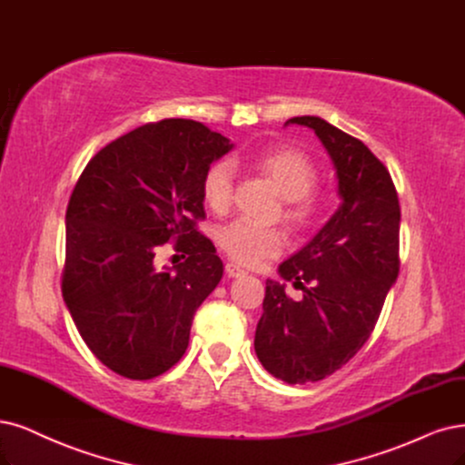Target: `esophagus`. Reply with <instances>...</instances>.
<instances>
[{"label":"esophagus","mask_w":465,"mask_h":465,"mask_svg":"<svg viewBox=\"0 0 465 465\" xmlns=\"http://www.w3.org/2000/svg\"><path fill=\"white\" fill-rule=\"evenodd\" d=\"M226 273H228V278H243L247 272H245L243 268H239V266L233 264V262H228V264H226Z\"/></svg>","instance_id":"esophagus-1"}]
</instances>
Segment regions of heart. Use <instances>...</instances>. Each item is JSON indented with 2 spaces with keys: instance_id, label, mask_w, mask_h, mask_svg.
<instances>
[{
  "instance_id": "1",
  "label": "heart",
  "mask_w": 465,
  "mask_h": 465,
  "mask_svg": "<svg viewBox=\"0 0 465 465\" xmlns=\"http://www.w3.org/2000/svg\"><path fill=\"white\" fill-rule=\"evenodd\" d=\"M256 168L273 182L285 203V220L295 230H306L316 218L318 199L311 193L318 183L316 164L301 151L276 147L262 151ZM235 166L222 159L203 176V201L216 214H223L233 199ZM216 242L230 259L243 266H261L283 251L285 237L276 228H261L247 220H235L216 233Z\"/></svg>"
}]
</instances>
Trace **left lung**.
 <instances>
[{
	"label": "left lung",
	"instance_id": "1",
	"mask_svg": "<svg viewBox=\"0 0 465 465\" xmlns=\"http://www.w3.org/2000/svg\"><path fill=\"white\" fill-rule=\"evenodd\" d=\"M289 124L314 130L341 197L325 226L278 268L302 299H289L285 283L266 280L254 352L266 371L297 385L331 375L373 331L399 276L401 206L389 170L362 142L320 116H295Z\"/></svg>",
	"mask_w": 465,
	"mask_h": 465
}]
</instances>
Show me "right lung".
Masks as SVG:
<instances>
[{"mask_svg": "<svg viewBox=\"0 0 465 465\" xmlns=\"http://www.w3.org/2000/svg\"><path fill=\"white\" fill-rule=\"evenodd\" d=\"M233 143L195 120L166 118L103 147L66 206L63 299L85 345L128 380H151L183 356L193 314L223 264L195 230L203 176ZM176 238L185 263L161 271Z\"/></svg>", "mask_w": 465, "mask_h": 465, "instance_id": "obj_1", "label": "right lung"}]
</instances>
